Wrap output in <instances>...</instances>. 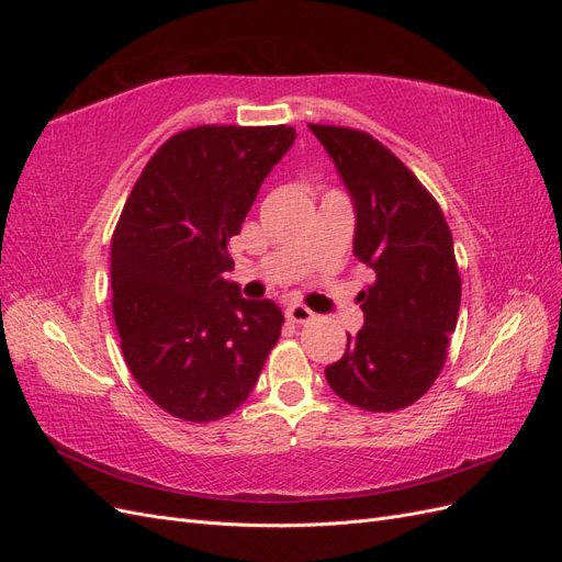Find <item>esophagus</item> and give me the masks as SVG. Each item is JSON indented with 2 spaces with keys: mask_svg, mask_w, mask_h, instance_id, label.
<instances>
[{
  "mask_svg": "<svg viewBox=\"0 0 562 562\" xmlns=\"http://www.w3.org/2000/svg\"><path fill=\"white\" fill-rule=\"evenodd\" d=\"M285 318L293 321V323H310V321L316 318V314L310 307H304V304L295 302V304H291V307L285 310Z\"/></svg>",
  "mask_w": 562,
  "mask_h": 562,
  "instance_id": "34e87169",
  "label": "esophagus"
}]
</instances>
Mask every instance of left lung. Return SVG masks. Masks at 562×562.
I'll use <instances>...</instances> for the list:
<instances>
[{"mask_svg":"<svg viewBox=\"0 0 562 562\" xmlns=\"http://www.w3.org/2000/svg\"><path fill=\"white\" fill-rule=\"evenodd\" d=\"M328 149L356 209L353 255L375 271L359 293L366 326L326 368L335 394L368 413L419 401L446 366L462 279L438 201L370 133L310 124Z\"/></svg>","mask_w":562,"mask_h":562,"instance_id":"left-lung-1","label":"left lung"}]
</instances>
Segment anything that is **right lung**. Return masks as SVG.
Segmentation results:
<instances>
[{
    "instance_id": "1",
    "label": "right lung",
    "mask_w": 562,
    "mask_h": 562,
    "mask_svg": "<svg viewBox=\"0 0 562 562\" xmlns=\"http://www.w3.org/2000/svg\"><path fill=\"white\" fill-rule=\"evenodd\" d=\"M293 126H194L143 168L112 234V312L135 382L161 411L215 422L239 407L274 349L283 314L225 281L227 241Z\"/></svg>"
}]
</instances>
